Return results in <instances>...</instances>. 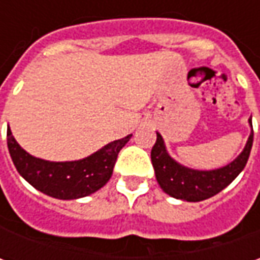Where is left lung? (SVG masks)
<instances>
[{"label": "left lung", "instance_id": "8db88e82", "mask_svg": "<svg viewBox=\"0 0 260 260\" xmlns=\"http://www.w3.org/2000/svg\"><path fill=\"white\" fill-rule=\"evenodd\" d=\"M250 136L246 142L245 149L229 165L213 169V171H200L191 169L176 162L166 150L165 142L162 136L156 133V143L152 147V165L155 169L156 181L164 189V192L174 197L176 200L198 203L211 198L220 191H223L229 184H232L236 176L245 169L250 149L253 145V127L252 117L249 118Z\"/></svg>", "mask_w": 260, "mask_h": 260}]
</instances>
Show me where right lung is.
<instances>
[{"instance_id": "1", "label": "right lung", "mask_w": 260, "mask_h": 260, "mask_svg": "<svg viewBox=\"0 0 260 260\" xmlns=\"http://www.w3.org/2000/svg\"><path fill=\"white\" fill-rule=\"evenodd\" d=\"M132 135L114 140L88 157L50 162L27 153L7 127V145L18 174L40 192L57 200H78L101 189L111 178L117 156Z\"/></svg>"}]
</instances>
